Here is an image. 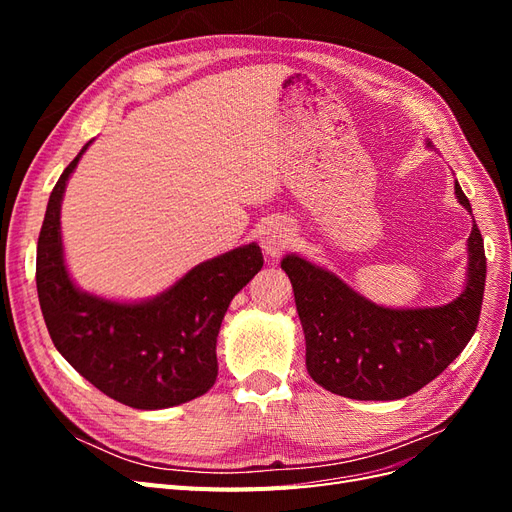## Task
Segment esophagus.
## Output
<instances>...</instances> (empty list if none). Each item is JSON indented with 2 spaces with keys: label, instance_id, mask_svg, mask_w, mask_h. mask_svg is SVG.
I'll use <instances>...</instances> for the list:
<instances>
[{
  "label": "esophagus",
  "instance_id": "1",
  "mask_svg": "<svg viewBox=\"0 0 512 512\" xmlns=\"http://www.w3.org/2000/svg\"><path fill=\"white\" fill-rule=\"evenodd\" d=\"M292 241V226L282 220L267 222L260 230V245L267 256H280Z\"/></svg>",
  "mask_w": 512,
  "mask_h": 512
}]
</instances>
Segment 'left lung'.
Returning a JSON list of instances; mask_svg holds the SVG:
<instances>
[{"label": "left lung", "instance_id": "left-lung-1", "mask_svg": "<svg viewBox=\"0 0 512 512\" xmlns=\"http://www.w3.org/2000/svg\"><path fill=\"white\" fill-rule=\"evenodd\" d=\"M427 147H433L427 141ZM459 205L470 200L455 181ZM305 333V365L316 384L361 401H391L438 378L472 339L483 305L487 258L476 222L468 239V280L438 307H382L297 254L282 260Z\"/></svg>", "mask_w": 512, "mask_h": 512}]
</instances>
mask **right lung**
<instances>
[{"label":"right lung","instance_id":"1","mask_svg":"<svg viewBox=\"0 0 512 512\" xmlns=\"http://www.w3.org/2000/svg\"><path fill=\"white\" fill-rule=\"evenodd\" d=\"M81 149L61 173L38 237L36 286L59 354L104 395L162 410L205 395L218 378V333L232 297L262 269L256 243L200 262L158 297L121 303L76 288L61 243V200Z\"/></svg>","mask_w":512,"mask_h":512}]
</instances>
